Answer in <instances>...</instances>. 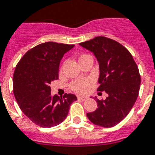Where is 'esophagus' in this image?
<instances>
[{"label":"esophagus","instance_id":"obj_1","mask_svg":"<svg viewBox=\"0 0 155 155\" xmlns=\"http://www.w3.org/2000/svg\"><path fill=\"white\" fill-rule=\"evenodd\" d=\"M87 97H84V96H78V99L82 100V101H85Z\"/></svg>","mask_w":155,"mask_h":155}]
</instances>
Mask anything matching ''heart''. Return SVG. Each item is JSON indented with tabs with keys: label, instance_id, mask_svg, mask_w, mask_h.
I'll use <instances>...</instances> for the list:
<instances>
[{
	"label": "heart",
	"instance_id": "obj_1",
	"mask_svg": "<svg viewBox=\"0 0 155 155\" xmlns=\"http://www.w3.org/2000/svg\"><path fill=\"white\" fill-rule=\"evenodd\" d=\"M92 83H93V80L91 78H83V79H79V80L71 82L70 84V87L71 90H73L74 91L82 93V92L85 91L86 89L89 87L92 84Z\"/></svg>",
	"mask_w": 155,
	"mask_h": 155
}]
</instances>
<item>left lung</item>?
<instances>
[{
    "label": "left lung",
    "instance_id": "8db88e82",
    "mask_svg": "<svg viewBox=\"0 0 155 155\" xmlns=\"http://www.w3.org/2000/svg\"><path fill=\"white\" fill-rule=\"evenodd\" d=\"M80 45L97 58L100 70L97 91L108 94L105 100L96 99L97 108L87 116L96 125L114 127L129 114L139 95L141 77L137 64L124 45L109 38L98 36Z\"/></svg>",
    "mask_w": 155,
    "mask_h": 155
}]
</instances>
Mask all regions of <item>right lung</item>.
<instances>
[{"instance_id":"1","label":"right lung","mask_w":155,"mask_h":155,"mask_svg":"<svg viewBox=\"0 0 155 155\" xmlns=\"http://www.w3.org/2000/svg\"><path fill=\"white\" fill-rule=\"evenodd\" d=\"M74 45L47 41L36 45L23 56L13 75V93L20 110L31 121L42 128L61 124L71 104L72 94L51 95L50 84L58 79L61 60Z\"/></svg>"}]
</instances>
